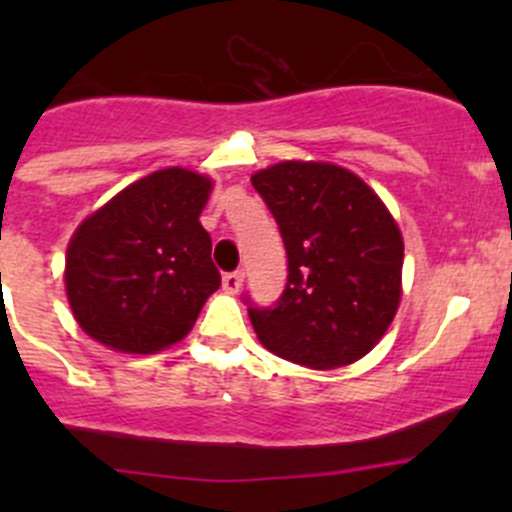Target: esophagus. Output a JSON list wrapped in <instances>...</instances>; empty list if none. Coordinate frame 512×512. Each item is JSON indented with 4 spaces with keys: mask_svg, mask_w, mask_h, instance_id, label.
<instances>
[{
    "mask_svg": "<svg viewBox=\"0 0 512 512\" xmlns=\"http://www.w3.org/2000/svg\"><path fill=\"white\" fill-rule=\"evenodd\" d=\"M242 282H245V275H242V270L225 272V275H223V289H225V292H230V294L240 292Z\"/></svg>",
    "mask_w": 512,
    "mask_h": 512,
    "instance_id": "1",
    "label": "esophagus"
}]
</instances>
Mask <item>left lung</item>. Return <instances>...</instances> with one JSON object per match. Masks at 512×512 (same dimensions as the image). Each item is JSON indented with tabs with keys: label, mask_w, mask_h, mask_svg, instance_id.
Segmentation results:
<instances>
[{
	"label": "left lung",
	"mask_w": 512,
	"mask_h": 512,
	"mask_svg": "<svg viewBox=\"0 0 512 512\" xmlns=\"http://www.w3.org/2000/svg\"><path fill=\"white\" fill-rule=\"evenodd\" d=\"M280 227L287 285L247 314L262 347L309 369L361 359L401 302L404 240L379 195L352 170L285 160L252 175Z\"/></svg>",
	"instance_id": "8db88e82"
}]
</instances>
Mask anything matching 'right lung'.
I'll return each instance as SVG.
<instances>
[{
    "mask_svg": "<svg viewBox=\"0 0 512 512\" xmlns=\"http://www.w3.org/2000/svg\"><path fill=\"white\" fill-rule=\"evenodd\" d=\"M213 180L165 168L84 220L66 250V297L79 327L126 354H153L193 329L220 287L200 213Z\"/></svg>",
    "mask_w": 512,
    "mask_h": 512,
    "instance_id": "1",
    "label": "right lung"
}]
</instances>
